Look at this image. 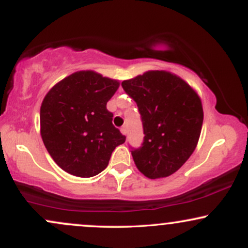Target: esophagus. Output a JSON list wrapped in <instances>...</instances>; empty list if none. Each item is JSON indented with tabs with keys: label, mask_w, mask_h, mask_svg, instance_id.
<instances>
[{
	"label": "esophagus",
	"mask_w": 248,
	"mask_h": 248,
	"mask_svg": "<svg viewBox=\"0 0 248 248\" xmlns=\"http://www.w3.org/2000/svg\"><path fill=\"white\" fill-rule=\"evenodd\" d=\"M120 130H121L122 135H127V128H126V126H122Z\"/></svg>",
	"instance_id": "obj_1"
}]
</instances>
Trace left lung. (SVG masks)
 <instances>
[{
    "label": "left lung",
    "mask_w": 248,
    "mask_h": 248,
    "mask_svg": "<svg viewBox=\"0 0 248 248\" xmlns=\"http://www.w3.org/2000/svg\"><path fill=\"white\" fill-rule=\"evenodd\" d=\"M138 104L144 141L133 150L135 166L150 179L172 175L197 147L203 106L198 93L181 77L168 71H147L122 81Z\"/></svg>",
    "instance_id": "left-lung-1"
}]
</instances>
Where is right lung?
<instances>
[{"mask_svg": "<svg viewBox=\"0 0 248 248\" xmlns=\"http://www.w3.org/2000/svg\"><path fill=\"white\" fill-rule=\"evenodd\" d=\"M120 82L95 71H78L58 81L41 106V136L53 161L77 177H92L108 166L126 136L113 126L108 100Z\"/></svg>", "mask_w": 248, "mask_h": 248, "instance_id": "obj_1", "label": "right lung"}]
</instances>
